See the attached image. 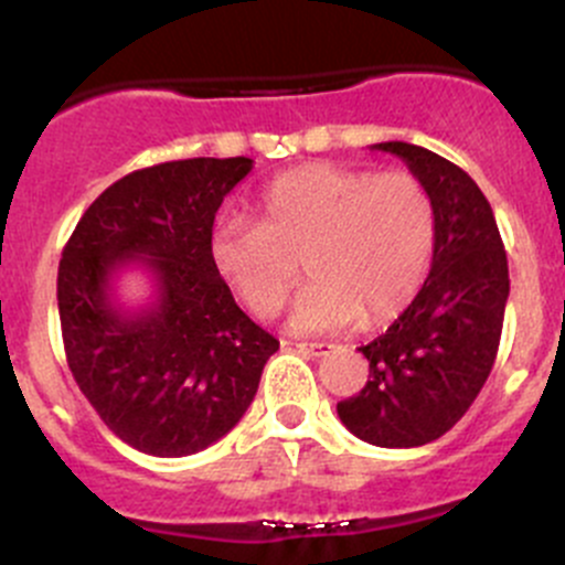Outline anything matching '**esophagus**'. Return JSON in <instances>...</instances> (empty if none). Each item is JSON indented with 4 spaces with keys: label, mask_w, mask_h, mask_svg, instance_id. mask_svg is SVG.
Returning <instances> with one entry per match:
<instances>
[{
    "label": "esophagus",
    "mask_w": 565,
    "mask_h": 565,
    "mask_svg": "<svg viewBox=\"0 0 565 565\" xmlns=\"http://www.w3.org/2000/svg\"><path fill=\"white\" fill-rule=\"evenodd\" d=\"M298 347L300 352H306V355H311V358H322V355H330V352L335 350L333 344H328V341H300V344H295Z\"/></svg>",
    "instance_id": "obj_1"
}]
</instances>
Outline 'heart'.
<instances>
[{"instance_id":"b5f03b06","label":"heart","mask_w":565,"mask_h":565,"mask_svg":"<svg viewBox=\"0 0 565 565\" xmlns=\"http://www.w3.org/2000/svg\"><path fill=\"white\" fill-rule=\"evenodd\" d=\"M256 213V221L215 226L210 256L262 319L284 309L306 259L311 284L292 311L300 333L391 322L413 303L435 259V202L409 172L309 163L267 182Z\"/></svg>"}]
</instances>
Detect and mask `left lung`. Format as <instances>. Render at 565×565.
<instances>
[{"label": "left lung", "mask_w": 565, "mask_h": 565, "mask_svg": "<svg viewBox=\"0 0 565 565\" xmlns=\"http://www.w3.org/2000/svg\"><path fill=\"white\" fill-rule=\"evenodd\" d=\"M431 193L437 246L413 303L361 347L369 383L335 404L347 429L380 448H415L446 435L492 372L509 300V259L494 213L472 177L426 147L383 141Z\"/></svg>", "instance_id": "8db88e82"}]
</instances>
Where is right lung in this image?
Here are the masks:
<instances>
[{"label": "right lung", "instance_id": "1", "mask_svg": "<svg viewBox=\"0 0 565 565\" xmlns=\"http://www.w3.org/2000/svg\"><path fill=\"white\" fill-rule=\"evenodd\" d=\"M250 158L139 169L87 207L56 276L67 366L104 424L150 457H191L246 415L278 350L250 322L210 256L221 202ZM145 269L157 292L125 310L113 281Z\"/></svg>", "mask_w": 565, "mask_h": 565}]
</instances>
